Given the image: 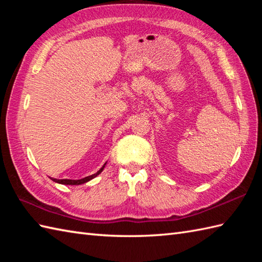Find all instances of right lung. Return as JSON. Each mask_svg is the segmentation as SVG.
I'll return each mask as SVG.
<instances>
[{
    "label": "right lung",
    "instance_id": "right-lung-1",
    "mask_svg": "<svg viewBox=\"0 0 262 262\" xmlns=\"http://www.w3.org/2000/svg\"><path fill=\"white\" fill-rule=\"evenodd\" d=\"M105 164H107V163H104V164L102 165V168L100 169V170L97 172V173H94V174H91V176H89V177L83 178V179H79V180H71V179H54V178H51V179H52L54 182L60 183V185H70V186L83 185V183H85V182H88V181L92 180L93 178H96L97 176H99L100 173H101V172H102V171H103V169H104Z\"/></svg>",
    "mask_w": 262,
    "mask_h": 262
}]
</instances>
